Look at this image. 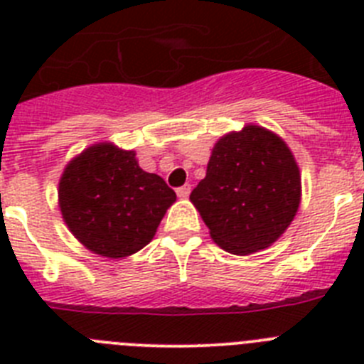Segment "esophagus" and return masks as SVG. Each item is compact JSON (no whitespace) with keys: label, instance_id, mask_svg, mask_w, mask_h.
<instances>
[{"label":"esophagus","instance_id":"esophagus-1","mask_svg":"<svg viewBox=\"0 0 364 364\" xmlns=\"http://www.w3.org/2000/svg\"><path fill=\"white\" fill-rule=\"evenodd\" d=\"M189 191H191V188H189V186H182V188L176 189V195H178V198H188Z\"/></svg>","mask_w":364,"mask_h":364}]
</instances>
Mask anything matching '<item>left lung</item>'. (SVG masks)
<instances>
[{"label":"left lung","mask_w":364,"mask_h":364,"mask_svg":"<svg viewBox=\"0 0 364 364\" xmlns=\"http://www.w3.org/2000/svg\"><path fill=\"white\" fill-rule=\"evenodd\" d=\"M211 239L233 255L264 250L290 226L301 202V176L281 138L259 125L222 136L205 178L189 195Z\"/></svg>","instance_id":"8db88e82"}]
</instances>
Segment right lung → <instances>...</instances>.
Masks as SVG:
<instances>
[{"instance_id": "right-lung-1", "label": "right lung", "mask_w": 364, "mask_h": 364, "mask_svg": "<svg viewBox=\"0 0 364 364\" xmlns=\"http://www.w3.org/2000/svg\"><path fill=\"white\" fill-rule=\"evenodd\" d=\"M58 197L74 237L109 259L149 244L176 200L162 176L138 166L133 151L111 144L89 147L74 159L63 171Z\"/></svg>"}]
</instances>
